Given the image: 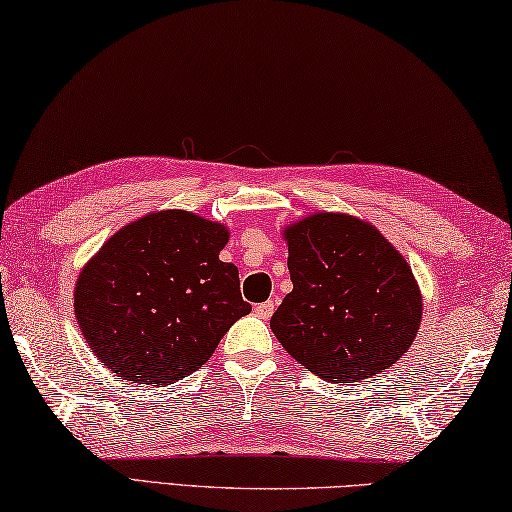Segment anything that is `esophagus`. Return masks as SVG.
I'll return each instance as SVG.
<instances>
[{"label":"esophagus","mask_w":512,"mask_h":512,"mask_svg":"<svg viewBox=\"0 0 512 512\" xmlns=\"http://www.w3.org/2000/svg\"><path fill=\"white\" fill-rule=\"evenodd\" d=\"M273 311H275V302L273 300H268V302H262V304L255 306V315H257V318H262V320L271 318Z\"/></svg>","instance_id":"1"}]
</instances>
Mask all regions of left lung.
I'll use <instances>...</instances> for the list:
<instances>
[{"label": "left lung", "instance_id": "obj_1", "mask_svg": "<svg viewBox=\"0 0 512 512\" xmlns=\"http://www.w3.org/2000/svg\"><path fill=\"white\" fill-rule=\"evenodd\" d=\"M293 291L271 329L291 356L331 383L365 380L410 349L423 300L405 257L342 212H315L284 230Z\"/></svg>", "mask_w": 512, "mask_h": 512}]
</instances>
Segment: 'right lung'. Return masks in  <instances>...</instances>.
<instances>
[{
	"instance_id": "obj_1",
	"label": "right lung",
	"mask_w": 512,
	"mask_h": 512,
	"mask_svg": "<svg viewBox=\"0 0 512 512\" xmlns=\"http://www.w3.org/2000/svg\"><path fill=\"white\" fill-rule=\"evenodd\" d=\"M228 228L161 210L111 235L78 275L73 306L87 345L123 380L165 387L201 369L250 304Z\"/></svg>"
}]
</instances>
